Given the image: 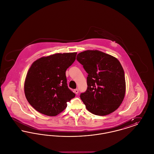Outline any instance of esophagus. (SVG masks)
Listing matches in <instances>:
<instances>
[{"mask_svg": "<svg viewBox=\"0 0 154 154\" xmlns=\"http://www.w3.org/2000/svg\"><path fill=\"white\" fill-rule=\"evenodd\" d=\"M74 92L75 94H78V93H79V90H78L77 89H75L74 90Z\"/></svg>", "mask_w": 154, "mask_h": 154, "instance_id": "34e87169", "label": "esophagus"}]
</instances>
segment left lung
<instances>
[{"mask_svg": "<svg viewBox=\"0 0 154 154\" xmlns=\"http://www.w3.org/2000/svg\"><path fill=\"white\" fill-rule=\"evenodd\" d=\"M87 73V89L81 99L91 113L104 116L115 111L124 99L126 82L117 58L99 50H87L77 56Z\"/></svg>", "mask_w": 154, "mask_h": 154, "instance_id": "8db88e82", "label": "left lung"}]
</instances>
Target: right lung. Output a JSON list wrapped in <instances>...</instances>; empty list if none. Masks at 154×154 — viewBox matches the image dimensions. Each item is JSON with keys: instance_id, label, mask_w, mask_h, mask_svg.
Returning <instances> with one entry per match:
<instances>
[{"instance_id": "right-lung-1", "label": "right lung", "mask_w": 154, "mask_h": 154, "mask_svg": "<svg viewBox=\"0 0 154 154\" xmlns=\"http://www.w3.org/2000/svg\"><path fill=\"white\" fill-rule=\"evenodd\" d=\"M77 52L57 53L43 57L30 67L24 82V92L30 104L38 112L56 116L75 97L67 84L66 71Z\"/></svg>"}]
</instances>
